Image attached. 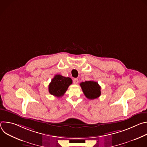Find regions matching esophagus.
<instances>
[{"instance_id": "34e87169", "label": "esophagus", "mask_w": 147, "mask_h": 147, "mask_svg": "<svg viewBox=\"0 0 147 147\" xmlns=\"http://www.w3.org/2000/svg\"><path fill=\"white\" fill-rule=\"evenodd\" d=\"M73 83L74 84H77L78 82V78H74L73 79Z\"/></svg>"}]
</instances>
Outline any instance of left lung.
<instances>
[{
  "mask_svg": "<svg viewBox=\"0 0 147 147\" xmlns=\"http://www.w3.org/2000/svg\"><path fill=\"white\" fill-rule=\"evenodd\" d=\"M80 86L83 93L88 99H94L100 95V87L97 82L86 81L81 82Z\"/></svg>",
  "mask_w": 147,
  "mask_h": 147,
  "instance_id": "1",
  "label": "left lung"
}]
</instances>
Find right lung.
Masks as SVG:
<instances>
[{"instance_id":"1","label":"right lung","mask_w":147,"mask_h":147,"mask_svg":"<svg viewBox=\"0 0 147 147\" xmlns=\"http://www.w3.org/2000/svg\"><path fill=\"white\" fill-rule=\"evenodd\" d=\"M71 84L72 80L70 78L60 74L55 75L49 85V92L55 96L61 97L65 94Z\"/></svg>"}]
</instances>
